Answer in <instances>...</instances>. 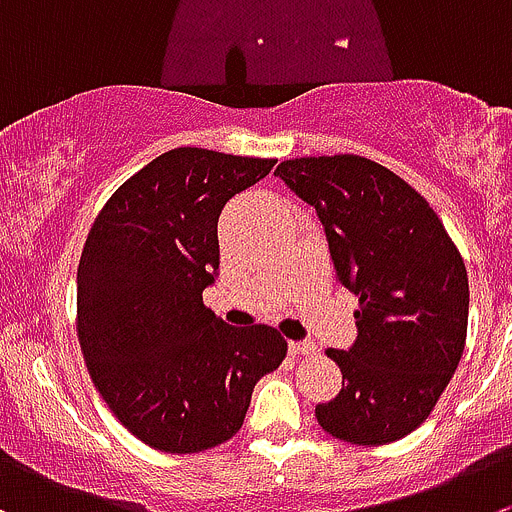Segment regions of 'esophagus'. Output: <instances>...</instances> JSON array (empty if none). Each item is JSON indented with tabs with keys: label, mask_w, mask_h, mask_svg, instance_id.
Returning a JSON list of instances; mask_svg holds the SVG:
<instances>
[{
	"label": "esophagus",
	"mask_w": 512,
	"mask_h": 512,
	"mask_svg": "<svg viewBox=\"0 0 512 512\" xmlns=\"http://www.w3.org/2000/svg\"><path fill=\"white\" fill-rule=\"evenodd\" d=\"M289 352L291 354H314L316 344L311 339H304V342H289Z\"/></svg>",
	"instance_id": "obj_1"
}]
</instances>
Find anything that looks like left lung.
I'll list each match as a JSON object with an SVG mask.
<instances>
[{
	"label": "left lung",
	"mask_w": 512,
	"mask_h": 512,
	"mask_svg": "<svg viewBox=\"0 0 512 512\" xmlns=\"http://www.w3.org/2000/svg\"><path fill=\"white\" fill-rule=\"evenodd\" d=\"M276 175L316 208L337 281L359 299L357 339L326 349L342 389L316 405L321 430L387 445L435 410L467 337V271L430 203L362 155L284 160Z\"/></svg>",
	"instance_id": "1"
}]
</instances>
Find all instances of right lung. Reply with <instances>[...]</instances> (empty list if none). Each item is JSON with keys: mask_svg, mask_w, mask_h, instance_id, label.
<instances>
[{"mask_svg": "<svg viewBox=\"0 0 512 512\" xmlns=\"http://www.w3.org/2000/svg\"><path fill=\"white\" fill-rule=\"evenodd\" d=\"M274 158L175 148L102 206L77 266V337L97 392L155 450H211L243 425L251 392L286 357L274 326L206 309L218 216Z\"/></svg>", "mask_w": 512, "mask_h": 512, "instance_id": "obj_1", "label": "right lung"}]
</instances>
